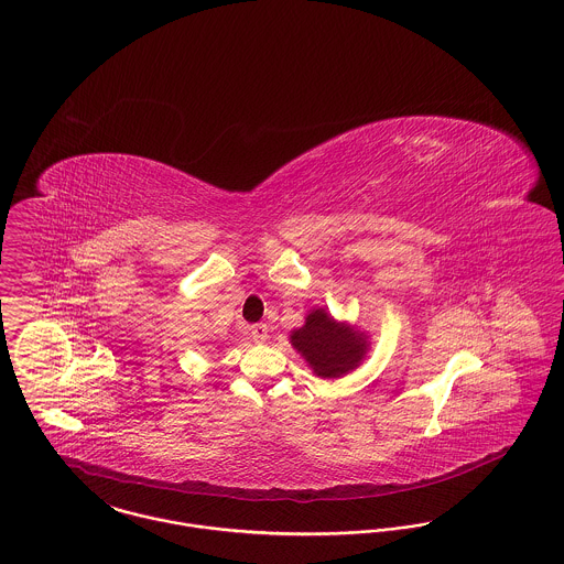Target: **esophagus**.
I'll return each instance as SVG.
<instances>
[{"label":"esophagus","instance_id":"1","mask_svg":"<svg viewBox=\"0 0 564 564\" xmlns=\"http://www.w3.org/2000/svg\"><path fill=\"white\" fill-rule=\"evenodd\" d=\"M250 335H252V341L254 344H265L269 337L268 325H254L250 328Z\"/></svg>","mask_w":564,"mask_h":564}]
</instances>
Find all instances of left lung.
<instances>
[{"label": "left lung", "instance_id": "1", "mask_svg": "<svg viewBox=\"0 0 564 564\" xmlns=\"http://www.w3.org/2000/svg\"><path fill=\"white\" fill-rule=\"evenodd\" d=\"M291 346L323 380H337L355 371L371 350L365 330L333 318L325 307L307 312L305 325L291 330Z\"/></svg>", "mask_w": 564, "mask_h": 564}]
</instances>
